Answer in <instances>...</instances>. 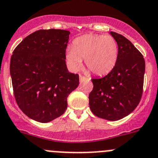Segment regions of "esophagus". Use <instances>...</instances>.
Masks as SVG:
<instances>
[{
	"label": "esophagus",
	"instance_id": "1",
	"mask_svg": "<svg viewBox=\"0 0 158 158\" xmlns=\"http://www.w3.org/2000/svg\"><path fill=\"white\" fill-rule=\"evenodd\" d=\"M89 78H87V77H85V76H82V75H79V81H80L81 82H83V81H85V80H89Z\"/></svg>",
	"mask_w": 158,
	"mask_h": 158
}]
</instances>
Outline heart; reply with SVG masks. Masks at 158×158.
I'll list each match as a JSON object with an SVG mask.
<instances>
[{"label": "heart", "instance_id": "obj_1", "mask_svg": "<svg viewBox=\"0 0 158 158\" xmlns=\"http://www.w3.org/2000/svg\"><path fill=\"white\" fill-rule=\"evenodd\" d=\"M119 54L118 43L111 35H88L76 38L73 48L67 51L66 58L74 69L82 65V59L93 74L104 76L113 70Z\"/></svg>", "mask_w": 158, "mask_h": 158}]
</instances>
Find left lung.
<instances>
[{"label":"left lung","instance_id":"1","mask_svg":"<svg viewBox=\"0 0 158 158\" xmlns=\"http://www.w3.org/2000/svg\"><path fill=\"white\" fill-rule=\"evenodd\" d=\"M118 43L116 65L100 79H92L89 96L91 111L96 116L115 121L132 113L143 94L145 61L138 49L120 34L110 31Z\"/></svg>","mask_w":158,"mask_h":158}]
</instances>
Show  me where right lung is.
<instances>
[{
    "mask_svg": "<svg viewBox=\"0 0 158 158\" xmlns=\"http://www.w3.org/2000/svg\"><path fill=\"white\" fill-rule=\"evenodd\" d=\"M69 31L38 30L24 38L10 58L14 96L21 111L40 123L59 117L69 95L79 85V75L65 64Z\"/></svg>",
    "mask_w": 158,
    "mask_h": 158,
    "instance_id": "1",
    "label": "right lung"
}]
</instances>
